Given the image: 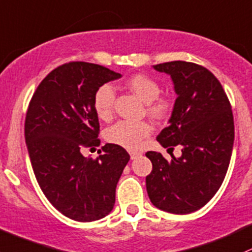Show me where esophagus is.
Listing matches in <instances>:
<instances>
[{
	"instance_id": "esophagus-1",
	"label": "esophagus",
	"mask_w": 252,
	"mask_h": 252,
	"mask_svg": "<svg viewBox=\"0 0 252 252\" xmlns=\"http://www.w3.org/2000/svg\"><path fill=\"white\" fill-rule=\"evenodd\" d=\"M140 155H142V154L138 153V151H131V153H129V156H131V159H134V158H139Z\"/></svg>"
}]
</instances>
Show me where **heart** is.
<instances>
[{
    "instance_id": "1",
    "label": "heart",
    "mask_w": 252,
    "mask_h": 252,
    "mask_svg": "<svg viewBox=\"0 0 252 252\" xmlns=\"http://www.w3.org/2000/svg\"><path fill=\"white\" fill-rule=\"evenodd\" d=\"M126 86L147 103V112L156 120H164L170 115L173 102L169 97L159 96L161 86L153 78L145 74H134L126 80ZM115 90L110 84H103L94 94V109L101 120L108 121L114 113ZM153 132V127L147 121H119L109 127L105 139L112 144L128 150H137L143 140Z\"/></svg>"
}]
</instances>
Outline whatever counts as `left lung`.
<instances>
[{
  "label": "left lung",
  "instance_id": "1",
  "mask_svg": "<svg viewBox=\"0 0 252 252\" xmlns=\"http://www.w3.org/2000/svg\"><path fill=\"white\" fill-rule=\"evenodd\" d=\"M154 68L170 75L178 94L169 126L156 139L163 148L183 149L180 158L172 155L170 161L156 151L145 154L153 163L147 191L158 209L190 214L213 198L228 169L234 142L231 103L218 78L205 67L172 61Z\"/></svg>",
  "mask_w": 252,
  "mask_h": 252
}]
</instances>
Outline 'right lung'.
<instances>
[{
  "mask_svg": "<svg viewBox=\"0 0 252 252\" xmlns=\"http://www.w3.org/2000/svg\"><path fill=\"white\" fill-rule=\"evenodd\" d=\"M119 78L99 64L68 62L51 71L30 101L25 140L32 168L48 201L72 220L89 222L112 212L116 184L129 161L115 144L102 147L94 159L82 154L101 143L94 91Z\"/></svg>",
  "mask_w": 252,
  "mask_h": 252,
  "instance_id": "obj_1",
  "label": "right lung"
}]
</instances>
